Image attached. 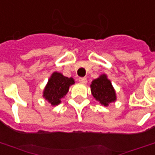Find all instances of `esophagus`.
Listing matches in <instances>:
<instances>
[{"mask_svg":"<svg viewBox=\"0 0 155 155\" xmlns=\"http://www.w3.org/2000/svg\"><path fill=\"white\" fill-rule=\"evenodd\" d=\"M79 81L82 83V84H86V82H87V79L85 77H81V78H79Z\"/></svg>","mask_w":155,"mask_h":155,"instance_id":"obj_1","label":"esophagus"}]
</instances>
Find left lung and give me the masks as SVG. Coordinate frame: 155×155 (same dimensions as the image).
Listing matches in <instances>:
<instances>
[{
  "label": "left lung",
  "instance_id": "obj_1",
  "mask_svg": "<svg viewBox=\"0 0 155 155\" xmlns=\"http://www.w3.org/2000/svg\"><path fill=\"white\" fill-rule=\"evenodd\" d=\"M91 91L94 98L104 106H108L116 100L115 91L106 74H102L92 81Z\"/></svg>",
  "mask_w": 155,
  "mask_h": 155
}]
</instances>
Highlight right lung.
<instances>
[{
	"mask_svg": "<svg viewBox=\"0 0 155 155\" xmlns=\"http://www.w3.org/2000/svg\"><path fill=\"white\" fill-rule=\"evenodd\" d=\"M74 84L72 77L64 76L61 73L54 72L49 78L47 86L43 91V97L52 106L61 103V98L69 91V86Z\"/></svg>",
	"mask_w": 155,
	"mask_h": 155,
	"instance_id": "1",
	"label": "right lung"
}]
</instances>
